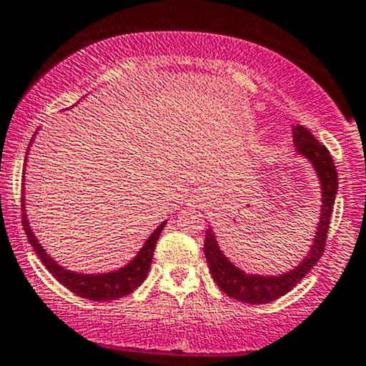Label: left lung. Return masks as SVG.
<instances>
[{"label":"left lung","instance_id":"obj_1","mask_svg":"<svg viewBox=\"0 0 366 366\" xmlns=\"http://www.w3.org/2000/svg\"><path fill=\"white\" fill-rule=\"evenodd\" d=\"M292 141H295L296 152L300 157L309 160L310 166L316 172L322 189V206H320V220L316 225L312 244L309 252L303 256V260L291 271L282 274H252L245 272L244 269L237 267L233 262L224 254L214 237L213 227H207L206 240H204V254H206L207 265H209L211 276L214 283L231 298L238 302L251 303V305H264V303L274 302L280 296L292 291L300 282L307 276L310 269L322 258L323 249L327 244V233H329L330 217H332L334 200L337 193V172L329 149L316 141V137L303 126L292 128Z\"/></svg>","mask_w":366,"mask_h":366}]
</instances>
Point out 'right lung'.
<instances>
[{"mask_svg":"<svg viewBox=\"0 0 366 366\" xmlns=\"http://www.w3.org/2000/svg\"><path fill=\"white\" fill-rule=\"evenodd\" d=\"M37 133V132H36ZM34 133V137H36ZM32 137V141H34ZM30 141V142H32ZM30 149V144H29ZM29 149H26L25 155V166L26 159H29ZM23 227H25V233L29 237L30 245L34 247L36 254L39 256V260L43 262L44 267L52 272L54 278L59 283H63L66 289H70L74 295L81 296V298L92 300V302H110V300L122 298V296H128L129 292H133L137 287L141 285L142 282L148 276L149 267H152L153 260V251H155L157 240H159L160 233H162L164 225L167 224V220H164L162 224L153 231L148 237V240L144 242V245L141 247V251L133 256L132 260L121 269H115V271L108 272H97V274H86V272H75L70 269H64L54 260L49 252L44 251L43 245L39 244L37 237L34 234L32 227H30L29 217H26V202H25V172H23Z\"/></svg>","mask_w":366,"mask_h":366,"instance_id":"1","label":"right lung"}]
</instances>
